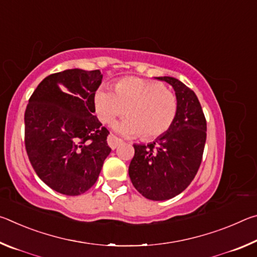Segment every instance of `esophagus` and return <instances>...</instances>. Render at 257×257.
Instances as JSON below:
<instances>
[{
  "label": "esophagus",
  "mask_w": 257,
  "mask_h": 257,
  "mask_svg": "<svg viewBox=\"0 0 257 257\" xmlns=\"http://www.w3.org/2000/svg\"><path fill=\"white\" fill-rule=\"evenodd\" d=\"M121 143H122V141H121V139L119 138V137H116V136H114V135L113 134H110L108 135V137H107V144H108V146L111 147L112 150H115L116 147H118Z\"/></svg>",
  "instance_id": "1"
}]
</instances>
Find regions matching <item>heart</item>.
Masks as SVG:
<instances>
[{
  "label": "heart",
  "mask_w": 257,
  "mask_h": 257,
  "mask_svg": "<svg viewBox=\"0 0 257 257\" xmlns=\"http://www.w3.org/2000/svg\"><path fill=\"white\" fill-rule=\"evenodd\" d=\"M114 89L101 87L95 93V112L103 123L127 113L128 118L115 124L116 132L125 136L142 135L146 141L162 136L172 127L178 98L162 82L127 77L116 81Z\"/></svg>",
  "instance_id": "heart-1"
}]
</instances>
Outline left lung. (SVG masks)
Here are the masks:
<instances>
[{
  "mask_svg": "<svg viewBox=\"0 0 257 257\" xmlns=\"http://www.w3.org/2000/svg\"><path fill=\"white\" fill-rule=\"evenodd\" d=\"M176 92L178 114L172 127L147 145H134L129 177L143 196L165 201L179 195L196 176L206 142V119L193 90L172 77H158Z\"/></svg>",
  "mask_w": 257,
  "mask_h": 257,
  "instance_id": "1",
  "label": "left lung"
}]
</instances>
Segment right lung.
<instances>
[{"instance_id":"1","label":"right lung","mask_w":257,"mask_h":257,"mask_svg":"<svg viewBox=\"0 0 257 257\" xmlns=\"http://www.w3.org/2000/svg\"><path fill=\"white\" fill-rule=\"evenodd\" d=\"M99 70L69 69L44 78L25 112V146L37 176L58 193L78 196L96 182L111 149L94 115Z\"/></svg>"}]
</instances>
